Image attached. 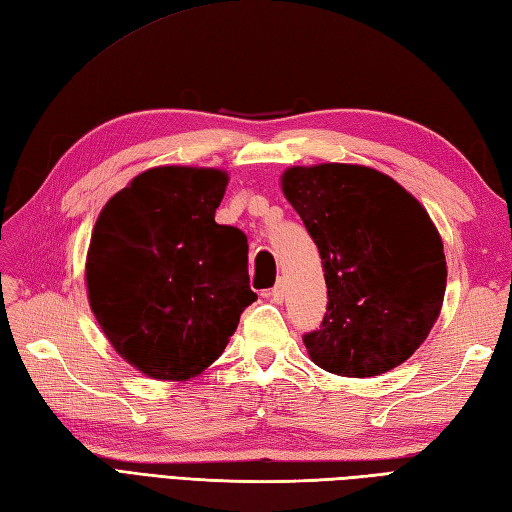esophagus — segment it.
Instances as JSON below:
<instances>
[{"label": "esophagus", "mask_w": 512, "mask_h": 512, "mask_svg": "<svg viewBox=\"0 0 512 512\" xmlns=\"http://www.w3.org/2000/svg\"><path fill=\"white\" fill-rule=\"evenodd\" d=\"M268 296H270V301L281 303V301H283V296H285V288H283V283L279 281V283L275 285V288L268 290Z\"/></svg>", "instance_id": "1"}]
</instances>
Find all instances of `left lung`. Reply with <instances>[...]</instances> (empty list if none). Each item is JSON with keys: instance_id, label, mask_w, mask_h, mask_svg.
Instances as JSON below:
<instances>
[{"instance_id": "1", "label": "left lung", "mask_w": 512, "mask_h": 512, "mask_svg": "<svg viewBox=\"0 0 512 512\" xmlns=\"http://www.w3.org/2000/svg\"><path fill=\"white\" fill-rule=\"evenodd\" d=\"M323 259L327 314L303 342L316 366L373 377L406 362L443 307V240L421 202L366 165H294L281 176Z\"/></svg>"}]
</instances>
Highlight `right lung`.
I'll return each instance as SVG.
<instances>
[{
    "label": "right lung",
    "mask_w": 512,
    "mask_h": 512,
    "mask_svg": "<svg viewBox=\"0 0 512 512\" xmlns=\"http://www.w3.org/2000/svg\"><path fill=\"white\" fill-rule=\"evenodd\" d=\"M227 172L161 165L100 211L87 253L91 312L137 371L187 382L216 362L257 301L248 244L216 222Z\"/></svg>",
    "instance_id": "add662e5"
}]
</instances>
